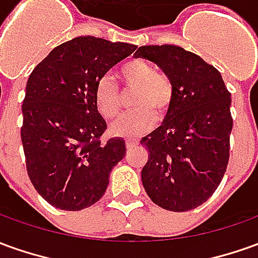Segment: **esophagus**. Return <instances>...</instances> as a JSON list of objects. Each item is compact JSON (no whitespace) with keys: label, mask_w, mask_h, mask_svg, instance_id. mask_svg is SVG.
I'll return each instance as SVG.
<instances>
[{"label":"esophagus","mask_w":258,"mask_h":258,"mask_svg":"<svg viewBox=\"0 0 258 258\" xmlns=\"http://www.w3.org/2000/svg\"><path fill=\"white\" fill-rule=\"evenodd\" d=\"M137 144H138V141H137V140H133V138H127V140H125V147L128 148V149L130 148L135 147Z\"/></svg>","instance_id":"esophagus-1"}]
</instances>
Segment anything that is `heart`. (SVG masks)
<instances>
[{"mask_svg": "<svg viewBox=\"0 0 258 258\" xmlns=\"http://www.w3.org/2000/svg\"><path fill=\"white\" fill-rule=\"evenodd\" d=\"M118 77L125 88L134 89L128 111L111 125V133L121 137H138L148 133L159 118L166 116L174 99V86L169 77L156 73L155 67L141 58L127 61ZM95 104L106 120L120 114V95L110 77H102L95 86Z\"/></svg>", "mask_w": 258, "mask_h": 258, "instance_id": "heart-1", "label": "heart"}]
</instances>
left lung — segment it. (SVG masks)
<instances>
[{
    "mask_svg": "<svg viewBox=\"0 0 258 258\" xmlns=\"http://www.w3.org/2000/svg\"><path fill=\"white\" fill-rule=\"evenodd\" d=\"M135 57L160 67L174 86L162 125L141 140L148 151L144 188L163 210H194L215 192L228 167L230 92L215 67L179 46H141Z\"/></svg>",
    "mask_w": 258,
    "mask_h": 258,
    "instance_id": "8db88e82",
    "label": "left lung"
}]
</instances>
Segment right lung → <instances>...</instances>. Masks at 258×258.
I'll return each mask as SVG.
<instances>
[{
	"label": "right lung",
	"instance_id": "obj_1",
	"mask_svg": "<svg viewBox=\"0 0 258 258\" xmlns=\"http://www.w3.org/2000/svg\"><path fill=\"white\" fill-rule=\"evenodd\" d=\"M135 48L81 36L51 50L29 77L21 128L26 170L37 192L58 210L98 203L125 155L121 138L102 141L107 124L95 104V86Z\"/></svg>",
	"mask_w": 258,
	"mask_h": 258
}]
</instances>
